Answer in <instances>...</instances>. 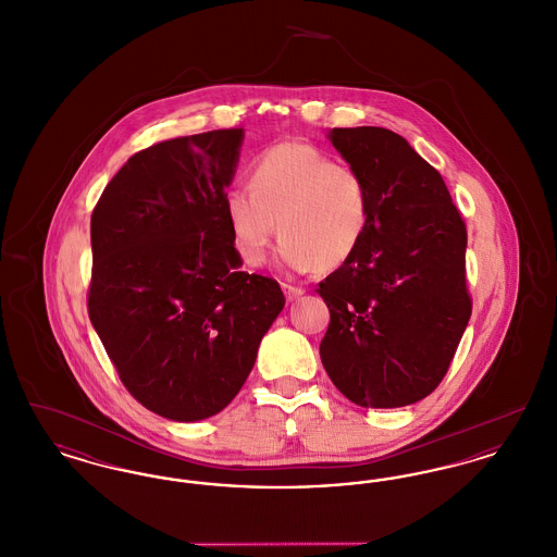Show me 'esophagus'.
Segmentation results:
<instances>
[{
  "mask_svg": "<svg viewBox=\"0 0 557 557\" xmlns=\"http://www.w3.org/2000/svg\"><path fill=\"white\" fill-rule=\"evenodd\" d=\"M282 290L286 294V298L288 300H296V298H300L305 290L302 288H298V286H292V284H282Z\"/></svg>",
  "mask_w": 557,
  "mask_h": 557,
  "instance_id": "esophagus-1",
  "label": "esophagus"
}]
</instances>
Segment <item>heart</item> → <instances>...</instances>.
<instances>
[{
    "label": "heart",
    "instance_id": "heart-1",
    "mask_svg": "<svg viewBox=\"0 0 557 557\" xmlns=\"http://www.w3.org/2000/svg\"><path fill=\"white\" fill-rule=\"evenodd\" d=\"M223 207L248 267L263 265L280 223L277 265L288 273L345 265L370 223V194L359 171L302 141L267 148L252 162L250 186L230 187Z\"/></svg>",
    "mask_w": 557,
    "mask_h": 557
}]
</instances>
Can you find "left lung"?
<instances>
[{
	"label": "left lung",
	"instance_id": "1",
	"mask_svg": "<svg viewBox=\"0 0 557 557\" xmlns=\"http://www.w3.org/2000/svg\"><path fill=\"white\" fill-rule=\"evenodd\" d=\"M327 137L368 186L370 223L357 252L319 284L330 309L321 363L355 405L405 407L441 384L472 315L466 223L441 173L398 133Z\"/></svg>",
	"mask_w": 557,
	"mask_h": 557
}]
</instances>
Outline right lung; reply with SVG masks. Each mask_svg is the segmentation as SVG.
I'll return each mask as SVG.
<instances>
[{
  "label": "right lung",
  "mask_w": 557,
  "mask_h": 557,
  "mask_svg": "<svg viewBox=\"0 0 557 557\" xmlns=\"http://www.w3.org/2000/svg\"><path fill=\"white\" fill-rule=\"evenodd\" d=\"M244 129L154 144L123 164L91 212L87 309L121 382L173 422L225 409L284 309L239 271L225 216Z\"/></svg>",
  "instance_id": "right-lung-1"
}]
</instances>
